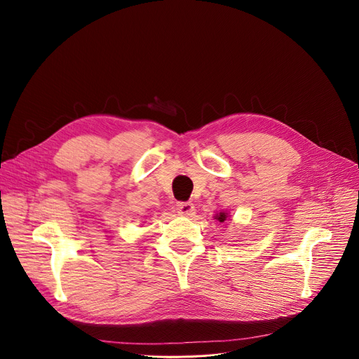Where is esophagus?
Segmentation results:
<instances>
[{"label": "esophagus", "mask_w": 359, "mask_h": 359, "mask_svg": "<svg viewBox=\"0 0 359 359\" xmlns=\"http://www.w3.org/2000/svg\"><path fill=\"white\" fill-rule=\"evenodd\" d=\"M195 207L192 202H177L176 204V212L180 215H191L194 212Z\"/></svg>", "instance_id": "esophagus-1"}]
</instances>
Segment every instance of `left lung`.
Here are the masks:
<instances>
[{
  "label": "left lung",
  "mask_w": 359,
  "mask_h": 359,
  "mask_svg": "<svg viewBox=\"0 0 359 359\" xmlns=\"http://www.w3.org/2000/svg\"><path fill=\"white\" fill-rule=\"evenodd\" d=\"M215 217H217V220H218V222H222V223H223V222L226 220V218H227L226 212H220V214H217Z\"/></svg>",
  "instance_id": "1"
}]
</instances>
